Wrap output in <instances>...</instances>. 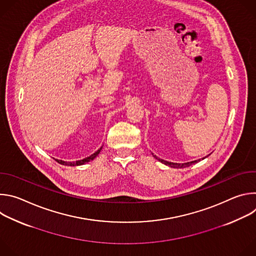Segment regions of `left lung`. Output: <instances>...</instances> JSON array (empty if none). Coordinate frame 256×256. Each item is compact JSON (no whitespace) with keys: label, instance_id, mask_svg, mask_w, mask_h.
I'll return each mask as SVG.
<instances>
[{"label":"left lung","instance_id":"obj_1","mask_svg":"<svg viewBox=\"0 0 256 256\" xmlns=\"http://www.w3.org/2000/svg\"><path fill=\"white\" fill-rule=\"evenodd\" d=\"M153 156H154V158H156L157 160H159L161 163H163V164H165V165H168L169 167H172V168H184V167H188V166H190L192 164L198 163V162L200 161V159H198V160L192 161V162H188V163H173V162H168V161L162 160V159L158 158L156 155H153ZM202 159H204V158H202Z\"/></svg>","mask_w":256,"mask_h":256}]
</instances>
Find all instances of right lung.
<instances>
[{
  "mask_svg": "<svg viewBox=\"0 0 256 256\" xmlns=\"http://www.w3.org/2000/svg\"><path fill=\"white\" fill-rule=\"evenodd\" d=\"M101 149H102V147H101L100 149H98V150H97L94 154H92L91 156H89V157H87V158H85V159L76 161V162H64V161H62V160H56V162L60 163V164H62V165H68V166H79V165H84L85 163H87V162H89V161L95 159V158L98 156V154L100 153Z\"/></svg>",
  "mask_w": 256,
  "mask_h": 256,
  "instance_id": "obj_1",
  "label": "right lung"
}]
</instances>
